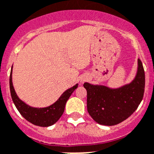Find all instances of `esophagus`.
Wrapping results in <instances>:
<instances>
[{
	"label": "esophagus",
	"instance_id": "esophagus-1",
	"mask_svg": "<svg viewBox=\"0 0 154 154\" xmlns=\"http://www.w3.org/2000/svg\"><path fill=\"white\" fill-rule=\"evenodd\" d=\"M86 80V76H82V77H81V79H80V82H84Z\"/></svg>",
	"mask_w": 154,
	"mask_h": 154
}]
</instances>
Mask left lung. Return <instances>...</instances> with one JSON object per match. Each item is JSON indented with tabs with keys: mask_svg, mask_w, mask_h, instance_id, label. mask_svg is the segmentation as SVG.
<instances>
[{
	"mask_svg": "<svg viewBox=\"0 0 154 154\" xmlns=\"http://www.w3.org/2000/svg\"><path fill=\"white\" fill-rule=\"evenodd\" d=\"M87 92V111L97 124L113 126L128 119L143 100L145 91V72L138 59L136 75L128 84L110 88L104 85L85 82Z\"/></svg>",
	"mask_w": 154,
	"mask_h": 154,
	"instance_id": "left-lung-1",
	"label": "left lung"
}]
</instances>
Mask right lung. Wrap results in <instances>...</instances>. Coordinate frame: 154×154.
<instances>
[{"label":"right lung","instance_id":"right-lung-1","mask_svg":"<svg viewBox=\"0 0 154 154\" xmlns=\"http://www.w3.org/2000/svg\"><path fill=\"white\" fill-rule=\"evenodd\" d=\"M9 86L11 96L14 105H16V109L23 116V117L34 125L39 127H49L57 123V120H59L63 113L66 102L72 93L78 87V83L64 91L61 96L57 99V101L53 104L44 108H35L30 106L18 97L12 83V67L10 73Z\"/></svg>","mask_w":154,"mask_h":154}]
</instances>
